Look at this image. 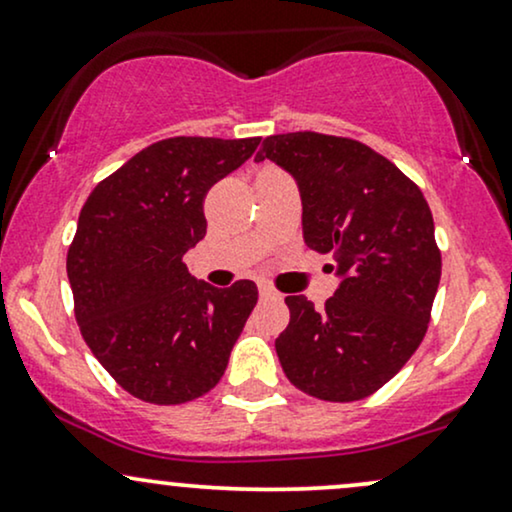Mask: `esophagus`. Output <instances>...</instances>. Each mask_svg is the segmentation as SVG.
Here are the masks:
<instances>
[{"label":"esophagus","instance_id":"obj_1","mask_svg":"<svg viewBox=\"0 0 512 512\" xmlns=\"http://www.w3.org/2000/svg\"><path fill=\"white\" fill-rule=\"evenodd\" d=\"M260 298L269 300V298H281V293H276L269 283H260Z\"/></svg>","mask_w":512,"mask_h":512}]
</instances>
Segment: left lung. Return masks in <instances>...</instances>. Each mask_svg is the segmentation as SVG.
<instances>
[{"instance_id":"1","label":"left lung","mask_w":512,"mask_h":512,"mask_svg":"<svg viewBox=\"0 0 512 512\" xmlns=\"http://www.w3.org/2000/svg\"><path fill=\"white\" fill-rule=\"evenodd\" d=\"M255 159L295 176L307 248L334 255L343 276L322 310L286 298L291 322L276 338L283 372L329 403L372 396L420 348L432 319L441 279L432 209L412 178L353 138L269 135Z\"/></svg>"}]
</instances>
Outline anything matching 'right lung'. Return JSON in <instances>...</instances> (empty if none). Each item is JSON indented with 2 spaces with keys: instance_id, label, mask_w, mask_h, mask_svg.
Instances as JSON below:
<instances>
[{
  "instance_id": "right-lung-1",
  "label": "right lung",
  "mask_w": 512,
  "mask_h": 512,
  "mask_svg": "<svg viewBox=\"0 0 512 512\" xmlns=\"http://www.w3.org/2000/svg\"><path fill=\"white\" fill-rule=\"evenodd\" d=\"M260 138H166L128 159L85 200L66 255L85 343L116 384L155 405L205 396L224 377L257 305L240 279L214 288L183 255L205 238V195Z\"/></svg>"
}]
</instances>
